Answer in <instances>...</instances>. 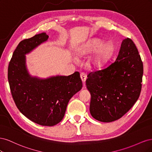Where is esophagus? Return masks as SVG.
I'll return each instance as SVG.
<instances>
[{"label": "esophagus", "instance_id": "1", "mask_svg": "<svg viewBox=\"0 0 152 152\" xmlns=\"http://www.w3.org/2000/svg\"><path fill=\"white\" fill-rule=\"evenodd\" d=\"M80 78H81V80H82V82L84 83V82L86 80V79H87V76L84 73H80Z\"/></svg>", "mask_w": 152, "mask_h": 152}]
</instances>
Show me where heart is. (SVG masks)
Instances as JSON below:
<instances>
[{
  "label": "heart",
  "instance_id": "heart-1",
  "mask_svg": "<svg viewBox=\"0 0 152 152\" xmlns=\"http://www.w3.org/2000/svg\"><path fill=\"white\" fill-rule=\"evenodd\" d=\"M103 42L104 41L101 39L94 38L78 49L77 54L79 56H84L98 50L87 62V65L89 68L93 70L102 68L112 56L114 51L113 44L112 42L104 44Z\"/></svg>",
  "mask_w": 152,
  "mask_h": 152
}]
</instances>
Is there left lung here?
Wrapping results in <instances>:
<instances>
[{"label":"left lung","mask_w":152,"mask_h":152,"mask_svg":"<svg viewBox=\"0 0 152 152\" xmlns=\"http://www.w3.org/2000/svg\"><path fill=\"white\" fill-rule=\"evenodd\" d=\"M142 74L143 65L136 46L131 39H124L116 60L87 75L92 117L103 122L121 118L139 98Z\"/></svg>","instance_id":"8db88e82"}]
</instances>
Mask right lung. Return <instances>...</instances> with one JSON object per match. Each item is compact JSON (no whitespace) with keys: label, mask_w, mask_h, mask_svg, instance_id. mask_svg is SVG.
I'll return each instance as SVG.
<instances>
[{"label":"right lung","mask_w":152,"mask_h":152,"mask_svg":"<svg viewBox=\"0 0 152 152\" xmlns=\"http://www.w3.org/2000/svg\"><path fill=\"white\" fill-rule=\"evenodd\" d=\"M48 38L43 32L21 41L9 64L7 75L12 98L20 112L39 125L53 126L62 121L69 101L81 90L82 82L78 72L46 79L30 74L25 55Z\"/></svg>","instance_id":"add662e5"}]
</instances>
